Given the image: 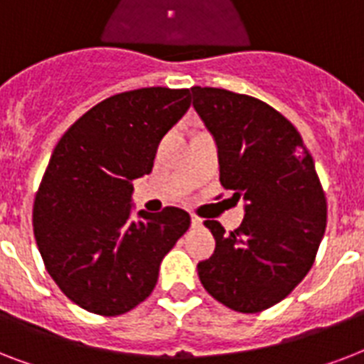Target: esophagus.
<instances>
[{
	"label": "esophagus",
	"mask_w": 364,
	"mask_h": 364,
	"mask_svg": "<svg viewBox=\"0 0 364 364\" xmlns=\"http://www.w3.org/2000/svg\"><path fill=\"white\" fill-rule=\"evenodd\" d=\"M191 225H193V227H202V219L194 215V213H191Z\"/></svg>",
	"instance_id": "esophagus-1"
}]
</instances>
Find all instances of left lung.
Instances as JSON below:
<instances>
[{
    "mask_svg": "<svg viewBox=\"0 0 364 364\" xmlns=\"http://www.w3.org/2000/svg\"><path fill=\"white\" fill-rule=\"evenodd\" d=\"M191 90L215 139L221 185L245 202L234 232L204 223L215 251L198 262L200 282L230 310L257 314L285 299L310 272L327 227V200L311 154L282 113L225 88Z\"/></svg>",
    "mask_w": 364,
    "mask_h": 364,
    "instance_id": "1",
    "label": "left lung"
}]
</instances>
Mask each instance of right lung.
<instances>
[{
	"mask_svg": "<svg viewBox=\"0 0 364 364\" xmlns=\"http://www.w3.org/2000/svg\"><path fill=\"white\" fill-rule=\"evenodd\" d=\"M191 107V90L139 88L100 102L70 126L48 160L33 204L45 268L82 310L121 316L147 299L160 262L187 232L179 208L137 211L132 181L151 173L166 132Z\"/></svg>",
	"mask_w": 364,
	"mask_h": 364,
	"instance_id": "1",
	"label": "right lung"
}]
</instances>
